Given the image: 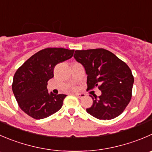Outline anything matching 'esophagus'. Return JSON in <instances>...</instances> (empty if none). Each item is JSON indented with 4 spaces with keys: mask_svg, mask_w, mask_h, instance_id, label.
<instances>
[{
    "mask_svg": "<svg viewBox=\"0 0 152 152\" xmlns=\"http://www.w3.org/2000/svg\"><path fill=\"white\" fill-rule=\"evenodd\" d=\"M75 95H76L79 99H82L85 96V94H75Z\"/></svg>",
    "mask_w": 152,
    "mask_h": 152,
    "instance_id": "34e87169",
    "label": "esophagus"
}]
</instances>
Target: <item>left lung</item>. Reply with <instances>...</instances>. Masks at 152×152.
<instances>
[{"instance_id": "1", "label": "left lung", "mask_w": 152, "mask_h": 152, "mask_svg": "<svg viewBox=\"0 0 152 152\" xmlns=\"http://www.w3.org/2000/svg\"><path fill=\"white\" fill-rule=\"evenodd\" d=\"M74 58L85 67L88 90L98 87L102 94L92 97L86 110L99 120H112L120 115L132 98L134 77L129 66L107 50L75 51Z\"/></svg>"}]
</instances>
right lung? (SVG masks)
<instances>
[{"label": "right lung", "instance_id": "right-lung-1", "mask_svg": "<svg viewBox=\"0 0 152 152\" xmlns=\"http://www.w3.org/2000/svg\"><path fill=\"white\" fill-rule=\"evenodd\" d=\"M74 50L46 48L26 60L15 72L12 91L20 108L35 120L46 118L62 107L65 94L48 92V82L57 64L72 58Z\"/></svg>", "mask_w": 152, "mask_h": 152}]
</instances>
